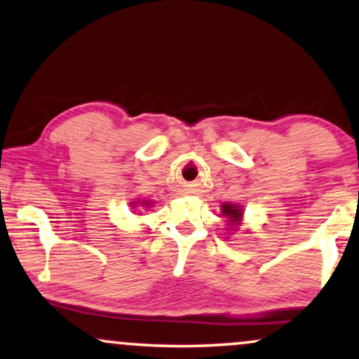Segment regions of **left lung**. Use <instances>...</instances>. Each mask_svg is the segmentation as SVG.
Returning <instances> with one entry per match:
<instances>
[{
	"instance_id": "1",
	"label": "left lung",
	"mask_w": 359,
	"mask_h": 359,
	"mask_svg": "<svg viewBox=\"0 0 359 359\" xmlns=\"http://www.w3.org/2000/svg\"><path fill=\"white\" fill-rule=\"evenodd\" d=\"M221 216H226L228 223L233 226V231H236L238 226H241L243 208L234 205V203H224V205H221Z\"/></svg>"
}]
</instances>
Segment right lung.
Listing matches in <instances>:
<instances>
[{"label":"right lung","instance_id":"1","mask_svg":"<svg viewBox=\"0 0 359 359\" xmlns=\"http://www.w3.org/2000/svg\"><path fill=\"white\" fill-rule=\"evenodd\" d=\"M133 206H144V208H149L151 206V201H143V200H138L133 203Z\"/></svg>","mask_w":359,"mask_h":359}]
</instances>
